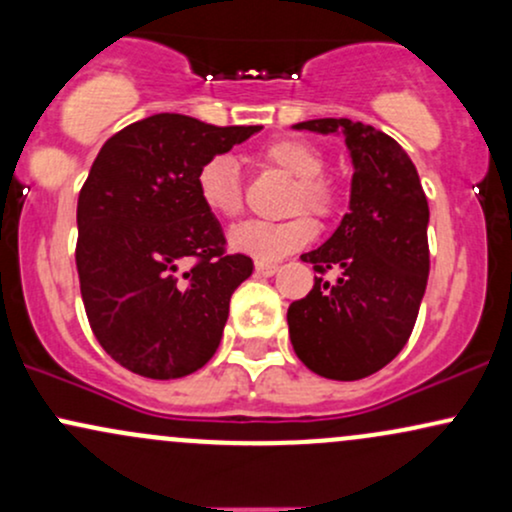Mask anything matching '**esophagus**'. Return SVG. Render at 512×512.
I'll use <instances>...</instances> for the list:
<instances>
[{"label":"esophagus","instance_id":"34e87169","mask_svg":"<svg viewBox=\"0 0 512 512\" xmlns=\"http://www.w3.org/2000/svg\"><path fill=\"white\" fill-rule=\"evenodd\" d=\"M255 269H257V274H262V276H272V274H276V269H279V262L257 260V262H255Z\"/></svg>","mask_w":512,"mask_h":512}]
</instances>
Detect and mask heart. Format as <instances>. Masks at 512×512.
<instances>
[{"instance_id": "heart-1", "label": "heart", "mask_w": 512, "mask_h": 512, "mask_svg": "<svg viewBox=\"0 0 512 512\" xmlns=\"http://www.w3.org/2000/svg\"><path fill=\"white\" fill-rule=\"evenodd\" d=\"M250 161L262 170H276L293 180L289 190V211L296 216L286 221H248L240 223L228 236L236 252L276 260L289 252L310 245L317 236V219H332L342 204V187L334 175L325 173V156L313 142L298 137H279L262 144ZM197 197L202 207L216 219H236L243 211V185L238 163L231 156L219 154L202 163L195 175ZM310 210L309 215L304 211Z\"/></svg>"}]
</instances>
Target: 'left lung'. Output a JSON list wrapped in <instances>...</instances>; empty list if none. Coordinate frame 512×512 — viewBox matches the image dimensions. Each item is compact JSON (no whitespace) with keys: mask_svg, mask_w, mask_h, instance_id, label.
Wrapping results in <instances>:
<instances>
[{"mask_svg":"<svg viewBox=\"0 0 512 512\" xmlns=\"http://www.w3.org/2000/svg\"><path fill=\"white\" fill-rule=\"evenodd\" d=\"M296 129L344 134L354 161L349 214L325 245L301 255L313 291L289 305L296 356L330 380L378 373L409 342L428 281V202L407 151L380 129L346 117ZM337 271L338 281L321 279Z\"/></svg>","mask_w":512,"mask_h":512,"instance_id":"left-lung-1","label":"left lung"}]
</instances>
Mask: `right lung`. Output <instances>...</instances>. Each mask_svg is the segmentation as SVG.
Returning a JSON list of instances; mask_svg holds the SVG:
<instances>
[{
    "label": "right lung",
    "instance_id": "add662e5",
    "mask_svg": "<svg viewBox=\"0 0 512 512\" xmlns=\"http://www.w3.org/2000/svg\"><path fill=\"white\" fill-rule=\"evenodd\" d=\"M260 129L161 113L120 129L98 151L76 204V269L88 325L122 368L175 380L219 349L252 260L226 250L195 175Z\"/></svg>",
    "mask_w": 512,
    "mask_h": 512
}]
</instances>
